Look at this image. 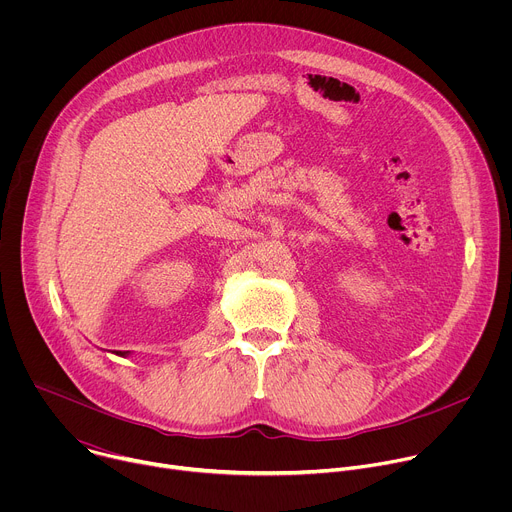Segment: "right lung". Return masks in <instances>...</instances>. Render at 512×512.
<instances>
[{
    "instance_id": "1",
    "label": "right lung",
    "mask_w": 512,
    "mask_h": 512,
    "mask_svg": "<svg viewBox=\"0 0 512 512\" xmlns=\"http://www.w3.org/2000/svg\"><path fill=\"white\" fill-rule=\"evenodd\" d=\"M115 354H119V356H123V358H125V356H127V354H129V350H123V352H121V350H117V352H115Z\"/></svg>"
}]
</instances>
